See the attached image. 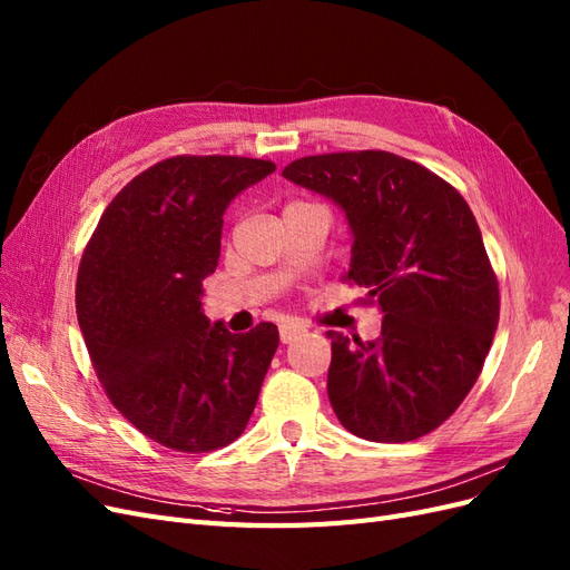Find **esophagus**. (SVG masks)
<instances>
[{
	"label": "esophagus",
	"instance_id": "obj_1",
	"mask_svg": "<svg viewBox=\"0 0 570 570\" xmlns=\"http://www.w3.org/2000/svg\"><path fill=\"white\" fill-rule=\"evenodd\" d=\"M304 333H306V327L299 325V323H283L281 325V342L289 344V342H295L297 337H302Z\"/></svg>",
	"mask_w": 570,
	"mask_h": 570
}]
</instances>
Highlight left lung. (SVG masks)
Segmentation results:
<instances>
[{
    "mask_svg": "<svg viewBox=\"0 0 570 570\" xmlns=\"http://www.w3.org/2000/svg\"><path fill=\"white\" fill-rule=\"evenodd\" d=\"M283 176L342 206L354 233L342 281L383 312L375 342L327 331L335 416L371 442L433 433L475 385L499 323V283L469 204L381 149L304 157Z\"/></svg>",
    "mask_w": 570,
    "mask_h": 570,
    "instance_id": "obj_1",
    "label": "left lung"
}]
</instances>
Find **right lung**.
I'll list each match as a JSON object with an SVG mask.
<instances>
[{
	"instance_id": "obj_1",
	"label": "right lung",
	"mask_w": 570,
	"mask_h": 570,
	"mask_svg": "<svg viewBox=\"0 0 570 570\" xmlns=\"http://www.w3.org/2000/svg\"><path fill=\"white\" fill-rule=\"evenodd\" d=\"M273 170L220 154L164 159L120 189L85 245L76 308L92 368L126 421L168 450L243 435L278 350L273 323L233 335L202 312L223 212Z\"/></svg>"
}]
</instances>
